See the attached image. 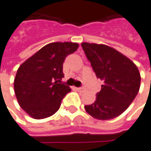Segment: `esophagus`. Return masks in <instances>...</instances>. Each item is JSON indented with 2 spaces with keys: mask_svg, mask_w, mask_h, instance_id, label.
Masks as SVG:
<instances>
[{
  "mask_svg": "<svg viewBox=\"0 0 151 151\" xmlns=\"http://www.w3.org/2000/svg\"><path fill=\"white\" fill-rule=\"evenodd\" d=\"M75 90L78 91V92H84L85 88H75Z\"/></svg>",
  "mask_w": 151,
  "mask_h": 151,
  "instance_id": "1",
  "label": "esophagus"
}]
</instances>
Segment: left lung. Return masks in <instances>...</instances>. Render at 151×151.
I'll return each instance as SVG.
<instances>
[{"instance_id": "left-lung-1", "label": "left lung", "mask_w": 151, "mask_h": 151, "mask_svg": "<svg viewBox=\"0 0 151 151\" xmlns=\"http://www.w3.org/2000/svg\"><path fill=\"white\" fill-rule=\"evenodd\" d=\"M82 48L98 79L104 81L94 104L86 111L100 120L122 114L137 96L141 75L137 66L118 50L104 44L82 42Z\"/></svg>"}]
</instances>
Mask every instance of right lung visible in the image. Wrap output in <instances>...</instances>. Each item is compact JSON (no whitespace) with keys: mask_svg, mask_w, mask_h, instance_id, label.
<instances>
[{"mask_svg":"<svg viewBox=\"0 0 151 151\" xmlns=\"http://www.w3.org/2000/svg\"><path fill=\"white\" fill-rule=\"evenodd\" d=\"M75 42H52L41 47L18 68L14 90L20 107L32 118L45 119L55 114L63 98L70 91L61 82L65 57L75 52Z\"/></svg>","mask_w":151,"mask_h":151,"instance_id":"add662e5","label":"right lung"}]
</instances>
